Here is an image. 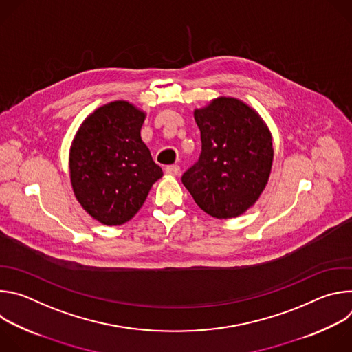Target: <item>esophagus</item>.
<instances>
[{
	"label": "esophagus",
	"instance_id": "34e87169",
	"mask_svg": "<svg viewBox=\"0 0 352 352\" xmlns=\"http://www.w3.org/2000/svg\"><path fill=\"white\" fill-rule=\"evenodd\" d=\"M164 173H166L167 175H178V174H179V166H177V164L167 166V167L164 168Z\"/></svg>",
	"mask_w": 352,
	"mask_h": 352
}]
</instances>
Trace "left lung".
<instances>
[{
  "label": "left lung",
  "mask_w": 352,
  "mask_h": 352,
  "mask_svg": "<svg viewBox=\"0 0 352 352\" xmlns=\"http://www.w3.org/2000/svg\"><path fill=\"white\" fill-rule=\"evenodd\" d=\"M193 117L202 153L182 175V184L212 217H238L256 204L267 185L272 133L262 117L235 97H217L196 109Z\"/></svg>",
  "instance_id": "obj_1"
}]
</instances>
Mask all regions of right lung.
<instances>
[{
  "instance_id": "right-lung-1",
  "label": "right lung",
  "mask_w": 352,
  "mask_h": 352,
  "mask_svg": "<svg viewBox=\"0 0 352 352\" xmlns=\"http://www.w3.org/2000/svg\"><path fill=\"white\" fill-rule=\"evenodd\" d=\"M146 113L125 100L94 110L69 150V177L85 212L104 226L129 221L163 177L140 138Z\"/></svg>"
}]
</instances>
